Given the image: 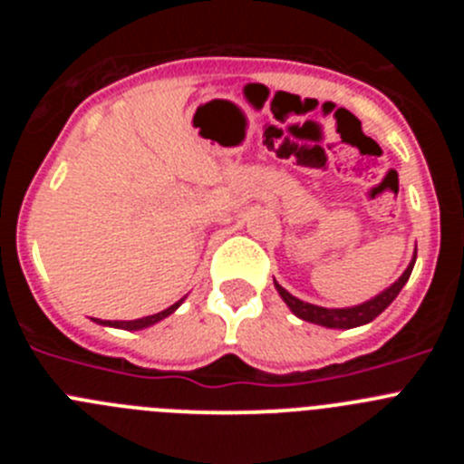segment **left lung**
I'll use <instances>...</instances> for the list:
<instances>
[{
	"label": "left lung",
	"instance_id": "1",
	"mask_svg": "<svg viewBox=\"0 0 464 464\" xmlns=\"http://www.w3.org/2000/svg\"><path fill=\"white\" fill-rule=\"evenodd\" d=\"M413 265H416V251H413V257H411V262H409V267L404 269V274H401L395 283H391L388 288L381 290L379 295H374V297L367 299V302H362V304L343 306V309H327V306L309 304V302H302V299H297L295 295H290L288 290L283 288V285H278L276 281H274V285H276V290H278V295H281L283 302L288 304V309L293 311L297 318H302V321L314 323V325L330 327V330H351V327L367 325V323L374 321L381 311H385L388 306H391L392 299L400 295V290L404 288V283H407L409 276H411Z\"/></svg>",
	"mask_w": 464,
	"mask_h": 464
}]
</instances>
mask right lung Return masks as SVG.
<instances>
[{
  "label": "right lung",
  "instance_id": "add662e5",
  "mask_svg": "<svg viewBox=\"0 0 464 464\" xmlns=\"http://www.w3.org/2000/svg\"><path fill=\"white\" fill-rule=\"evenodd\" d=\"M183 299L186 297H181L179 302H174L169 309L160 311V314H153V315H143V318H137V321H102V318H94V323H97V325H104V327H118V330H127V332L146 330V327L155 325V323H160L162 318H167V315L174 314V311L183 304Z\"/></svg>",
  "mask_w": 464,
  "mask_h": 464
}]
</instances>
